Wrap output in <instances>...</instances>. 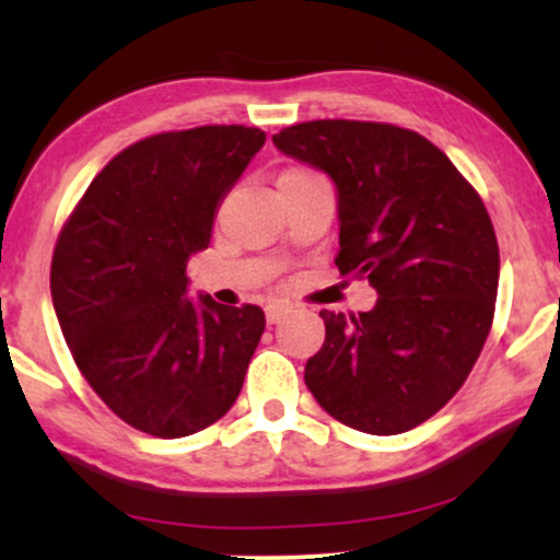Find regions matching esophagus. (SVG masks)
Listing matches in <instances>:
<instances>
[{
    "label": "esophagus",
    "instance_id": "obj_1",
    "mask_svg": "<svg viewBox=\"0 0 560 560\" xmlns=\"http://www.w3.org/2000/svg\"><path fill=\"white\" fill-rule=\"evenodd\" d=\"M287 313H289L287 302H268V305H266V318H268V324H279V320L284 318Z\"/></svg>",
    "mask_w": 560,
    "mask_h": 560
}]
</instances>
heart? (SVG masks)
Wrapping results in <instances>:
<instances>
[{"label": "heart", "instance_id": "1", "mask_svg": "<svg viewBox=\"0 0 560 560\" xmlns=\"http://www.w3.org/2000/svg\"><path fill=\"white\" fill-rule=\"evenodd\" d=\"M298 173H307V171H298V168H292V171H287V173H281V176H298Z\"/></svg>", "mask_w": 560, "mask_h": 560}]
</instances>
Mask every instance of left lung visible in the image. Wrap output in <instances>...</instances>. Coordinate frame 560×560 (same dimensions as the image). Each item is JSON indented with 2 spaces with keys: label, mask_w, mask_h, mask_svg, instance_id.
Listing matches in <instances>:
<instances>
[{
  "label": "left lung",
  "mask_w": 560,
  "mask_h": 560,
  "mask_svg": "<svg viewBox=\"0 0 560 560\" xmlns=\"http://www.w3.org/2000/svg\"><path fill=\"white\" fill-rule=\"evenodd\" d=\"M273 144L331 178L334 262L378 294L358 316L320 311L307 389L345 427L408 432L464 387L490 334L500 253L485 202L445 152L400 126L311 120Z\"/></svg>",
  "instance_id": "1"
}]
</instances>
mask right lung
Returning <instances> with one entry per match:
<instances>
[{
	"label": "right lung",
	"mask_w": 560,
	"mask_h": 560,
	"mask_svg": "<svg viewBox=\"0 0 560 560\" xmlns=\"http://www.w3.org/2000/svg\"><path fill=\"white\" fill-rule=\"evenodd\" d=\"M260 128L199 126L126 147L60 231L52 302L83 378L128 427L163 440L229 413L266 316L258 305L189 298L186 262L208 249L215 213Z\"/></svg>",
	"instance_id": "obj_1"
}]
</instances>
